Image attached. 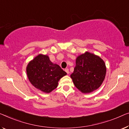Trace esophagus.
<instances>
[{
    "label": "esophagus",
    "instance_id": "34e87169",
    "mask_svg": "<svg viewBox=\"0 0 129 129\" xmlns=\"http://www.w3.org/2000/svg\"><path fill=\"white\" fill-rule=\"evenodd\" d=\"M65 72H66L67 73V74H69V70H68V69H65Z\"/></svg>",
    "mask_w": 129,
    "mask_h": 129
}]
</instances>
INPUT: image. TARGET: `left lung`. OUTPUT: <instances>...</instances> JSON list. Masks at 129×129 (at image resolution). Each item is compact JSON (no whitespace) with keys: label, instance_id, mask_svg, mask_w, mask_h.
<instances>
[{"label":"left lung","instance_id":"1","mask_svg":"<svg viewBox=\"0 0 129 129\" xmlns=\"http://www.w3.org/2000/svg\"><path fill=\"white\" fill-rule=\"evenodd\" d=\"M106 70L104 61L100 57L87 51L76 58V66L71 78L79 90L89 93L101 85Z\"/></svg>","mask_w":129,"mask_h":129}]
</instances>
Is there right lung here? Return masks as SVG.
Masks as SVG:
<instances>
[{
	"instance_id": "1",
	"label": "right lung",
	"mask_w": 129,
	"mask_h": 129,
	"mask_svg": "<svg viewBox=\"0 0 129 129\" xmlns=\"http://www.w3.org/2000/svg\"><path fill=\"white\" fill-rule=\"evenodd\" d=\"M26 73L32 85L46 93L57 88L59 80L67 75L58 65L51 62L49 56L43 54H39L28 63Z\"/></svg>"
}]
</instances>
